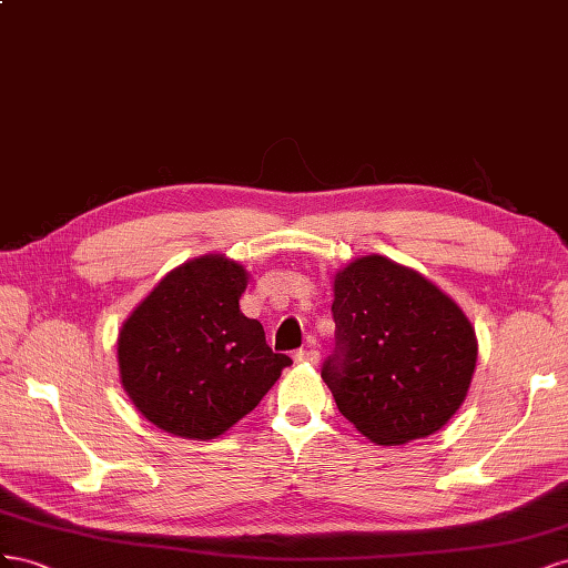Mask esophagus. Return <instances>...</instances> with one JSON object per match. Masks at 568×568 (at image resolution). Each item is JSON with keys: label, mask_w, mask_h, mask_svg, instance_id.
Returning <instances> with one entry per match:
<instances>
[{"label": "esophagus", "mask_w": 568, "mask_h": 568, "mask_svg": "<svg viewBox=\"0 0 568 568\" xmlns=\"http://www.w3.org/2000/svg\"><path fill=\"white\" fill-rule=\"evenodd\" d=\"M295 359H297V362H306V364H318L321 354H318V349H316L314 345H306V347H302V349L295 352Z\"/></svg>", "instance_id": "34e87169"}]
</instances>
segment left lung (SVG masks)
Segmentation results:
<instances>
[{
    "instance_id": "1",
    "label": "left lung",
    "mask_w": 568,
    "mask_h": 568,
    "mask_svg": "<svg viewBox=\"0 0 568 568\" xmlns=\"http://www.w3.org/2000/svg\"><path fill=\"white\" fill-rule=\"evenodd\" d=\"M335 352L321 368L339 414L376 445L440 430L471 385V321L418 271L381 254L335 273Z\"/></svg>"
}]
</instances>
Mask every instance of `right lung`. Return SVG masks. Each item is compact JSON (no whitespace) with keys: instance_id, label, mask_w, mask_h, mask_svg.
Listing matches in <instances>:
<instances>
[{"instance_id":"right-lung-1","label":"right lung","mask_w":568,"mask_h":568,"mask_svg":"<svg viewBox=\"0 0 568 568\" xmlns=\"http://www.w3.org/2000/svg\"><path fill=\"white\" fill-rule=\"evenodd\" d=\"M247 271L223 254L185 262L144 297L119 333L123 390L161 430L214 440L247 416L293 364L240 312Z\"/></svg>"}]
</instances>
